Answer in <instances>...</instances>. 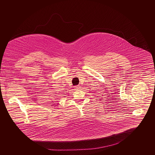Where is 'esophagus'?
<instances>
[{"mask_svg": "<svg viewBox=\"0 0 155 155\" xmlns=\"http://www.w3.org/2000/svg\"><path fill=\"white\" fill-rule=\"evenodd\" d=\"M81 86H80V85H77V86H74V88H75V91H77V90H78L80 89V87Z\"/></svg>", "mask_w": 155, "mask_h": 155, "instance_id": "esophagus-1", "label": "esophagus"}]
</instances>
